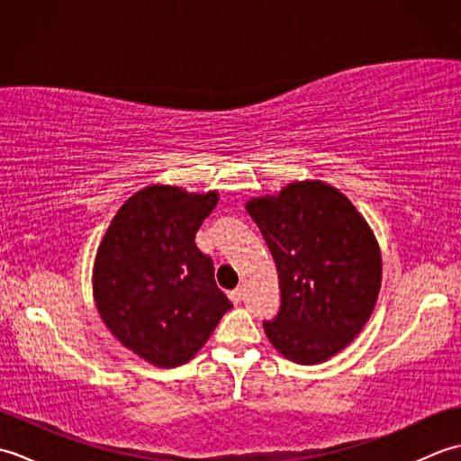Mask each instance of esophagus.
<instances>
[{"instance_id":"esophagus-1","label":"esophagus","mask_w":461,"mask_h":461,"mask_svg":"<svg viewBox=\"0 0 461 461\" xmlns=\"http://www.w3.org/2000/svg\"><path fill=\"white\" fill-rule=\"evenodd\" d=\"M230 299L238 305V303H241V299H243V291H241V289H233V291H230Z\"/></svg>"}]
</instances>
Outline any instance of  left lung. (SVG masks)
Here are the masks:
<instances>
[{
  "label": "left lung",
  "mask_w": 461,
  "mask_h": 461,
  "mask_svg": "<svg viewBox=\"0 0 461 461\" xmlns=\"http://www.w3.org/2000/svg\"><path fill=\"white\" fill-rule=\"evenodd\" d=\"M277 266L281 305L263 329L283 357L315 365L365 327L380 291L378 243L345 195L295 182L248 203Z\"/></svg>",
  "instance_id": "left-lung-1"
}]
</instances>
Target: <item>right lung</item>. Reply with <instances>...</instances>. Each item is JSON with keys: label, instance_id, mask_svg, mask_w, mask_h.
<instances>
[{"label": "right lung", "instance_id": "obj_1", "mask_svg": "<svg viewBox=\"0 0 461 461\" xmlns=\"http://www.w3.org/2000/svg\"><path fill=\"white\" fill-rule=\"evenodd\" d=\"M215 203V192L150 185L126 200L96 253L93 287L104 325L156 366L188 362L231 309L212 258L194 241Z\"/></svg>", "mask_w": 461, "mask_h": 461}]
</instances>
